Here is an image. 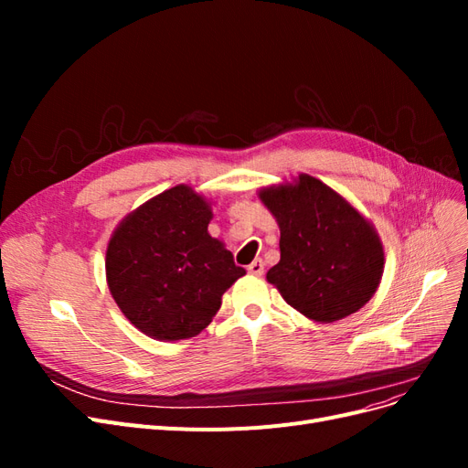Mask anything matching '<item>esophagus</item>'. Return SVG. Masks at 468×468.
Segmentation results:
<instances>
[{
	"instance_id": "34e87169",
	"label": "esophagus",
	"mask_w": 468,
	"mask_h": 468,
	"mask_svg": "<svg viewBox=\"0 0 468 468\" xmlns=\"http://www.w3.org/2000/svg\"><path fill=\"white\" fill-rule=\"evenodd\" d=\"M248 273H251V275H263V261L256 260L253 263H250L248 265Z\"/></svg>"
}]
</instances>
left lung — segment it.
Here are the masks:
<instances>
[{"label": "left lung", "mask_w": 468, "mask_h": 468, "mask_svg": "<svg viewBox=\"0 0 468 468\" xmlns=\"http://www.w3.org/2000/svg\"><path fill=\"white\" fill-rule=\"evenodd\" d=\"M279 224L281 260L267 282L308 320L330 324L357 313L377 292L385 248L375 224L342 193L299 174L258 189Z\"/></svg>", "instance_id": "8db88e82"}]
</instances>
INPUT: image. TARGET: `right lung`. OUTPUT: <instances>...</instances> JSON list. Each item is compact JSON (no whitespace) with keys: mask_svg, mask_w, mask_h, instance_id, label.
Returning a JSON list of instances; mask_svg holds the SVG:
<instances>
[{"mask_svg":"<svg viewBox=\"0 0 468 468\" xmlns=\"http://www.w3.org/2000/svg\"><path fill=\"white\" fill-rule=\"evenodd\" d=\"M212 201L176 186L131 210L105 251L111 296L134 328L158 342L201 334L222 294L246 275L232 251L208 234Z\"/></svg>","mask_w":468,"mask_h":468,"instance_id":"obj_1","label":"right lung"}]
</instances>
